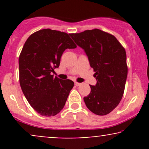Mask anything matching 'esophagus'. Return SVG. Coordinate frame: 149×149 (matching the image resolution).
Instances as JSON below:
<instances>
[{
	"instance_id": "1",
	"label": "esophagus",
	"mask_w": 149,
	"mask_h": 149,
	"mask_svg": "<svg viewBox=\"0 0 149 149\" xmlns=\"http://www.w3.org/2000/svg\"><path fill=\"white\" fill-rule=\"evenodd\" d=\"M81 84H82V83H78V82H75V85H76V86H80V85Z\"/></svg>"
}]
</instances>
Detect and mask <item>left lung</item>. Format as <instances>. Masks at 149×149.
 <instances>
[{
    "mask_svg": "<svg viewBox=\"0 0 149 149\" xmlns=\"http://www.w3.org/2000/svg\"><path fill=\"white\" fill-rule=\"evenodd\" d=\"M69 35L84 49L95 71L97 83L90 85V93L83 98L85 105L96 115H107L123 95L127 76L125 50L115 36L97 29Z\"/></svg>",
    "mask_w": 149,
    "mask_h": 149,
    "instance_id": "1",
    "label": "left lung"
}]
</instances>
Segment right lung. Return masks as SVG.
I'll return each mask as SVG.
<instances>
[{"label": "right lung", "mask_w": 149, "mask_h": 149, "mask_svg": "<svg viewBox=\"0 0 149 149\" xmlns=\"http://www.w3.org/2000/svg\"><path fill=\"white\" fill-rule=\"evenodd\" d=\"M76 47L69 34L49 29L30 36L19 57V83L32 108L41 116L49 117L61 111L74 83L61 80L51 73L58 68L66 49Z\"/></svg>", "instance_id": "obj_1"}]
</instances>
